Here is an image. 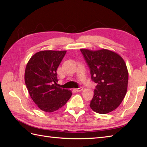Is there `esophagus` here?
<instances>
[{"instance_id": "34e87169", "label": "esophagus", "mask_w": 147, "mask_h": 147, "mask_svg": "<svg viewBox=\"0 0 147 147\" xmlns=\"http://www.w3.org/2000/svg\"><path fill=\"white\" fill-rule=\"evenodd\" d=\"M74 90L76 91V92H81L83 90V88L80 87V88H74Z\"/></svg>"}]
</instances>
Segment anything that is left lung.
<instances>
[{"label":"left lung","instance_id":"1","mask_svg":"<svg viewBox=\"0 0 147 147\" xmlns=\"http://www.w3.org/2000/svg\"><path fill=\"white\" fill-rule=\"evenodd\" d=\"M90 68L92 80L97 84L90 107L94 112L105 114L119 107L127 94L128 71L124 60L108 49H82Z\"/></svg>","mask_w":147,"mask_h":147}]
</instances>
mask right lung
<instances>
[{
  "label": "right lung",
  "instance_id": "right-lung-1",
  "mask_svg": "<svg viewBox=\"0 0 147 147\" xmlns=\"http://www.w3.org/2000/svg\"><path fill=\"white\" fill-rule=\"evenodd\" d=\"M66 51H42L32 55L27 64L24 79L31 98L41 110L53 112L62 107L71 92L59 87L57 69Z\"/></svg>",
  "mask_w": 147,
  "mask_h": 147
}]
</instances>
